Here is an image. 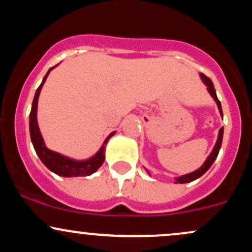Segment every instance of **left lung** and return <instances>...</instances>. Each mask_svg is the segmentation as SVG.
I'll return each instance as SVG.
<instances>
[{"label": "left lung", "mask_w": 252, "mask_h": 252, "mask_svg": "<svg viewBox=\"0 0 252 252\" xmlns=\"http://www.w3.org/2000/svg\"><path fill=\"white\" fill-rule=\"evenodd\" d=\"M200 78H201L202 82H204L205 85L207 86V91L210 92L211 96H212L213 99L216 100L217 105H218L219 112H220V115H221V117H222L221 104H220V102H219L218 97H217L216 89H215V86H213L212 80H211L209 77H206V76H205V74H202V73H200ZM222 134H224V128H220V129H219L218 138H217V142L215 144V148H213L212 152H211V154L209 155V158H206V161H205L204 164H202L200 168H198V169L194 170V172H192V173H189V174H185V175L179 176V178H175L176 184H187V182L194 181L198 178H200L201 175H204L205 173H206L207 170L210 169V167L212 166L213 162H215V160L217 158V156H218V154H219V150H220L221 142H222ZM147 172H148V170H147ZM148 174L150 175L149 172H148Z\"/></svg>", "instance_id": "obj_1"}]
</instances>
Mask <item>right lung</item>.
I'll list each match as a JSON object with an SVG mask.
<instances>
[{"instance_id":"right-lung-1","label":"right lung","mask_w":252,"mask_h":252,"mask_svg":"<svg viewBox=\"0 0 252 252\" xmlns=\"http://www.w3.org/2000/svg\"><path fill=\"white\" fill-rule=\"evenodd\" d=\"M54 67H56V66L51 67L47 73H46V76L43 77L42 83L40 84V86L37 88L35 96H34L33 99V104H32V110L30 115V134L32 143H33L34 149H35L36 154L40 158V160H41V162L45 164L51 172L56 173L57 175L66 176V178H71V176L91 175L102 166L104 160H105V144L108 143L109 138L111 137V136H114L115 131L111 132V134L105 138V141H104L100 149L98 150L92 158H88V160H73V158L63 156L62 154H59V153L48 149L47 147H46L45 142H43L41 132H40L39 126H37V99H39L40 91H41L43 84H45L46 79H47V76Z\"/></svg>"}]
</instances>
